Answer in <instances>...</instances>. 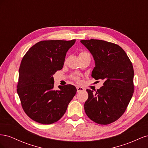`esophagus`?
<instances>
[{
    "mask_svg": "<svg viewBox=\"0 0 148 148\" xmlns=\"http://www.w3.org/2000/svg\"><path fill=\"white\" fill-rule=\"evenodd\" d=\"M77 92H79L84 91V88H82V87H81V86H77Z\"/></svg>",
    "mask_w": 148,
    "mask_h": 148,
    "instance_id": "obj_1",
    "label": "esophagus"
}]
</instances>
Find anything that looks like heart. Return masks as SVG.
<instances>
[{
    "label": "heart",
    "mask_w": 148,
    "mask_h": 148,
    "mask_svg": "<svg viewBox=\"0 0 148 148\" xmlns=\"http://www.w3.org/2000/svg\"><path fill=\"white\" fill-rule=\"evenodd\" d=\"M90 56V53L88 52H85V51H83L79 53V57H83V56ZM73 78L75 80H77V81H79V77H78V75H73Z\"/></svg>",
    "instance_id": "obj_1"
}]
</instances>
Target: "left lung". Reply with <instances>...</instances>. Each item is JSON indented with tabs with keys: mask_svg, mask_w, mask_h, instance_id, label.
Instances as JSON below:
<instances>
[{
	"mask_svg": "<svg viewBox=\"0 0 148 148\" xmlns=\"http://www.w3.org/2000/svg\"><path fill=\"white\" fill-rule=\"evenodd\" d=\"M95 61L91 77L104 84L95 93L86 89L84 108L93 122L107 125L118 120L126 110L134 92V70L126 52L119 45L99 39L80 41Z\"/></svg>",
	"mask_w": 148,
	"mask_h": 148,
	"instance_id": "1",
	"label": "left lung"
}]
</instances>
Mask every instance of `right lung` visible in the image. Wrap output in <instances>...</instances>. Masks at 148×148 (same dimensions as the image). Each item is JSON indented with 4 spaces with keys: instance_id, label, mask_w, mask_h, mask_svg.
I'll use <instances>...</instances> for the list:
<instances>
[{
    "instance_id": "1",
    "label": "right lung",
    "mask_w": 148,
    "mask_h": 148,
    "mask_svg": "<svg viewBox=\"0 0 148 148\" xmlns=\"http://www.w3.org/2000/svg\"><path fill=\"white\" fill-rule=\"evenodd\" d=\"M64 40H44L35 44L21 60L17 93L25 112L42 124H52L64 115L77 92L71 84L55 90L53 75L64 66L66 53L75 42Z\"/></svg>"
}]
</instances>
